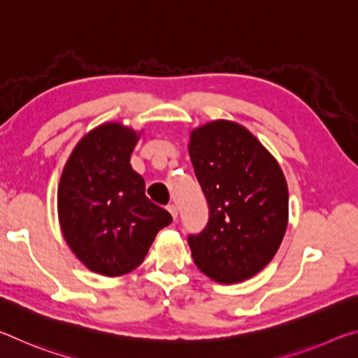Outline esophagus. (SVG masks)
Here are the masks:
<instances>
[{
	"label": "esophagus",
	"instance_id": "obj_1",
	"mask_svg": "<svg viewBox=\"0 0 358 358\" xmlns=\"http://www.w3.org/2000/svg\"><path fill=\"white\" fill-rule=\"evenodd\" d=\"M169 213H171L172 215V217H173V221L175 220H177V217H178V208L177 207H175V205H169Z\"/></svg>",
	"mask_w": 358,
	"mask_h": 358
}]
</instances>
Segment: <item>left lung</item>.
<instances>
[{
	"instance_id": "obj_1",
	"label": "left lung",
	"mask_w": 358,
	"mask_h": 358,
	"mask_svg": "<svg viewBox=\"0 0 358 358\" xmlns=\"http://www.w3.org/2000/svg\"><path fill=\"white\" fill-rule=\"evenodd\" d=\"M187 151L210 211L202 232L187 238L194 264L216 282L250 280L270 264L286 234V177L275 156L235 121L194 128Z\"/></svg>"
}]
</instances>
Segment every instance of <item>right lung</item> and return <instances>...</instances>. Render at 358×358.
Masks as SVG:
<instances>
[{"instance_id": "right-lung-1", "label": "right lung", "mask_w": 358, "mask_h": 358, "mask_svg": "<svg viewBox=\"0 0 358 358\" xmlns=\"http://www.w3.org/2000/svg\"><path fill=\"white\" fill-rule=\"evenodd\" d=\"M143 131L108 121L87 132L69 155L58 183L63 237L88 270L121 276L137 268L172 216L145 196L131 167Z\"/></svg>"}]
</instances>
